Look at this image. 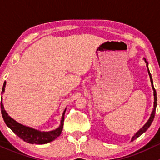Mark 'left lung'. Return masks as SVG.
<instances>
[{"label":"left lung","mask_w":160,"mask_h":160,"mask_svg":"<svg viewBox=\"0 0 160 160\" xmlns=\"http://www.w3.org/2000/svg\"><path fill=\"white\" fill-rule=\"evenodd\" d=\"M145 62H146V67H147L148 68V73H149V77H150V81H151V84H152V89H153V95H154V105H153V109H152V113H151V116L149 117V120L147 121V122L146 123V124L143 126L142 128H141L139 130V131L137 132L136 133V134L134 135V136H132V141L135 140L136 139H137L138 137H139V136H141L142 133H144L148 129H149V126H151V124H152V121H153L154 119V117H155V114H156V105H157V97H156V89H155L154 88V85H153V82H152V75H151V73L150 72H149V68H148V62L146 60V58H144Z\"/></svg>","instance_id":"obj_1"}]
</instances>
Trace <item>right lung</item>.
I'll return each instance as SVG.
<instances>
[{"label": "right lung", "mask_w": 160, "mask_h": 160, "mask_svg": "<svg viewBox=\"0 0 160 160\" xmlns=\"http://www.w3.org/2000/svg\"><path fill=\"white\" fill-rule=\"evenodd\" d=\"M5 85L6 82H4L1 93H3L4 92ZM1 109L3 119H4V122L6 123L7 126L9 127L21 139H23L26 142L31 143V144H45V143L50 142L55 140L56 138L58 137L61 133H62V129H63L65 113L66 108L65 109L63 115H62V120H61V125L59 126V127L55 130H52V131L49 132H41L39 130L34 129L33 128L20 124L19 122H18L15 120L13 119L7 113L5 110H4V107L2 103V98H1Z\"/></svg>", "instance_id": "add662e5"}]
</instances>
